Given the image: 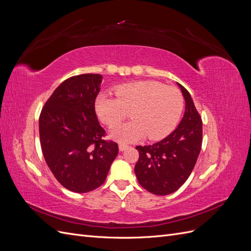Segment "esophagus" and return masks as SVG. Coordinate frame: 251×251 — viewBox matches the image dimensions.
Listing matches in <instances>:
<instances>
[{
  "mask_svg": "<svg viewBox=\"0 0 251 251\" xmlns=\"http://www.w3.org/2000/svg\"><path fill=\"white\" fill-rule=\"evenodd\" d=\"M118 148H119V151H125V150L127 148V146H126V144H124V143H119Z\"/></svg>",
  "mask_w": 251,
  "mask_h": 251,
  "instance_id": "34e87169",
  "label": "esophagus"
}]
</instances>
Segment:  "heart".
<instances>
[{"label": "heart", "instance_id": "heart-1", "mask_svg": "<svg viewBox=\"0 0 251 251\" xmlns=\"http://www.w3.org/2000/svg\"><path fill=\"white\" fill-rule=\"evenodd\" d=\"M116 98L100 94L95 111L104 125L113 126L131 112L130 123L114 126L111 137L120 142H134L147 136L160 140L173 132L184 108V100L177 88L156 80H140L118 86Z\"/></svg>", "mask_w": 251, "mask_h": 251}]
</instances>
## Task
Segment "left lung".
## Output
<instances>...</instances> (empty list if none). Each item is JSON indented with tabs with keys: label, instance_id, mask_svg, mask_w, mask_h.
<instances>
[{
	"label": "left lung",
	"instance_id": "left-lung-1",
	"mask_svg": "<svg viewBox=\"0 0 251 251\" xmlns=\"http://www.w3.org/2000/svg\"><path fill=\"white\" fill-rule=\"evenodd\" d=\"M185 113L176 130L151 146H138L135 174L148 192L165 196L182 186L193 172L202 146V119L188 91L178 83Z\"/></svg>",
	"mask_w": 251,
	"mask_h": 251
}]
</instances>
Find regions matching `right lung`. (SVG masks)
<instances>
[{
  "label": "right lung",
  "mask_w": 251,
  "mask_h": 251,
  "mask_svg": "<svg viewBox=\"0 0 251 251\" xmlns=\"http://www.w3.org/2000/svg\"><path fill=\"white\" fill-rule=\"evenodd\" d=\"M100 74L69 77L54 90L42 109L39 127L45 160L55 179L74 193L100 187L118 154V144L104 140L95 100Z\"/></svg>",
  "instance_id": "add662e5"
}]
</instances>
